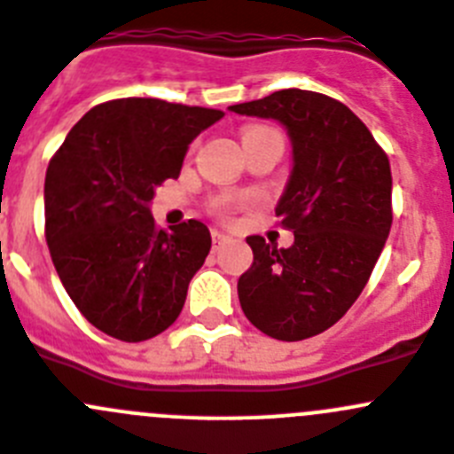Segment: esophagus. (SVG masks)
I'll return each instance as SVG.
<instances>
[{"label": "esophagus", "mask_w": 454, "mask_h": 454, "mask_svg": "<svg viewBox=\"0 0 454 454\" xmlns=\"http://www.w3.org/2000/svg\"><path fill=\"white\" fill-rule=\"evenodd\" d=\"M211 240H214V247H220V245H223L224 240H227V236H224L223 231L214 230V231H211Z\"/></svg>", "instance_id": "34e87169"}]
</instances>
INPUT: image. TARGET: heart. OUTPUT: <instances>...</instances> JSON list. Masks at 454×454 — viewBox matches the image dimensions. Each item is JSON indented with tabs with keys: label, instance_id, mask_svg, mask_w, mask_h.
Masks as SVG:
<instances>
[{
	"label": "heart",
	"instance_id": "b5f03b06",
	"mask_svg": "<svg viewBox=\"0 0 454 454\" xmlns=\"http://www.w3.org/2000/svg\"><path fill=\"white\" fill-rule=\"evenodd\" d=\"M249 131H262L261 127H256V129H249ZM247 131V133H249ZM214 209L218 211L220 215H227L231 211V198H227V196H223V198H215V202H214Z\"/></svg>",
	"mask_w": 454,
	"mask_h": 454
}]
</instances>
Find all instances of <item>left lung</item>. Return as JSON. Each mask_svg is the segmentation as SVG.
<instances>
[{
    "label": "left lung",
    "instance_id": "8db88e82",
    "mask_svg": "<svg viewBox=\"0 0 454 454\" xmlns=\"http://www.w3.org/2000/svg\"><path fill=\"white\" fill-rule=\"evenodd\" d=\"M230 109L278 120L294 158L276 205L294 243L283 249L249 236L240 308L271 339H309L352 308L381 256L392 227L390 162L370 129L323 93L283 89Z\"/></svg>",
    "mask_w": 454,
    "mask_h": 454
}]
</instances>
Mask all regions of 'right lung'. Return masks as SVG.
I'll return each instance as SVG.
<instances>
[{"instance_id":"obj_1","label":"right lung","mask_w":454,"mask_h":454,"mask_svg":"<svg viewBox=\"0 0 454 454\" xmlns=\"http://www.w3.org/2000/svg\"><path fill=\"white\" fill-rule=\"evenodd\" d=\"M223 111L155 98L98 105L68 131L44 183L46 243L67 294L114 339L158 336L183 312L211 249L200 220L158 230L155 187L178 178L193 137Z\"/></svg>"}]
</instances>
